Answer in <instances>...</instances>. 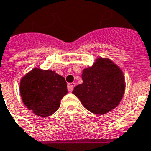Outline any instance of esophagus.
I'll return each instance as SVG.
<instances>
[{
    "mask_svg": "<svg viewBox=\"0 0 151 151\" xmlns=\"http://www.w3.org/2000/svg\"><path fill=\"white\" fill-rule=\"evenodd\" d=\"M75 86H76V83H74V82H72V83H69V84H68V86H67L68 90H69V91H72L73 90V88H74Z\"/></svg>",
    "mask_w": 151,
    "mask_h": 151,
    "instance_id": "34e87169",
    "label": "esophagus"
}]
</instances>
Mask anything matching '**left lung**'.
Instances as JSON below:
<instances>
[{
	"instance_id": "8db88e82",
	"label": "left lung",
	"mask_w": 151,
	"mask_h": 151,
	"mask_svg": "<svg viewBox=\"0 0 151 151\" xmlns=\"http://www.w3.org/2000/svg\"><path fill=\"white\" fill-rule=\"evenodd\" d=\"M83 83L73 93L91 112L104 114L115 109L123 97L125 81L122 69L109 59L99 57L82 75Z\"/></svg>"
}]
</instances>
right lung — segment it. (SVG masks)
<instances>
[{"instance_id":"right-lung-1","label":"right lung","mask_w":151,"mask_h":151,"mask_svg":"<svg viewBox=\"0 0 151 151\" xmlns=\"http://www.w3.org/2000/svg\"><path fill=\"white\" fill-rule=\"evenodd\" d=\"M20 95L24 105L36 115L48 117L56 111L68 92L64 77L54 71L34 68L20 80Z\"/></svg>"}]
</instances>
